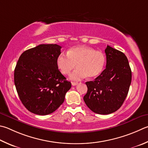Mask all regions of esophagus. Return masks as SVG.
Masks as SVG:
<instances>
[{"label": "esophagus", "mask_w": 148, "mask_h": 148, "mask_svg": "<svg viewBox=\"0 0 148 148\" xmlns=\"http://www.w3.org/2000/svg\"><path fill=\"white\" fill-rule=\"evenodd\" d=\"M77 84H78V83L77 82H72V85H73V86H75Z\"/></svg>", "instance_id": "obj_1"}]
</instances>
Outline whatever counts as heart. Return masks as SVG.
Segmentation results:
<instances>
[{"mask_svg":"<svg viewBox=\"0 0 148 148\" xmlns=\"http://www.w3.org/2000/svg\"><path fill=\"white\" fill-rule=\"evenodd\" d=\"M56 64L61 73L66 75L76 66L78 67L71 75L73 80H80L88 76L92 78L103 71L106 57L103 53L92 48L77 46L70 48L67 54L61 53L56 59Z\"/></svg>","mask_w":148,"mask_h":148,"instance_id":"obj_1","label":"heart"}]
</instances>
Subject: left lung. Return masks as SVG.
<instances>
[{
  "label": "left lung",
  "instance_id": "left-lung-1",
  "mask_svg": "<svg viewBox=\"0 0 148 148\" xmlns=\"http://www.w3.org/2000/svg\"><path fill=\"white\" fill-rule=\"evenodd\" d=\"M106 69L94 81L86 82L87 92L83 97L91 111L109 114L122 106L131 82V70L123 52L107 45Z\"/></svg>",
  "mask_w": 148,
  "mask_h": 148
}]
</instances>
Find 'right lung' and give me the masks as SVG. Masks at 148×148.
I'll use <instances>...</instances> for the list:
<instances>
[{
	"label": "right lung",
	"mask_w": 148,
	"mask_h": 148,
	"mask_svg": "<svg viewBox=\"0 0 148 148\" xmlns=\"http://www.w3.org/2000/svg\"><path fill=\"white\" fill-rule=\"evenodd\" d=\"M61 47L40 45L21 55L14 71V83L19 98L32 113H52L65 100L71 83L59 71L56 59Z\"/></svg>",
	"instance_id": "right-lung-1"
}]
</instances>
